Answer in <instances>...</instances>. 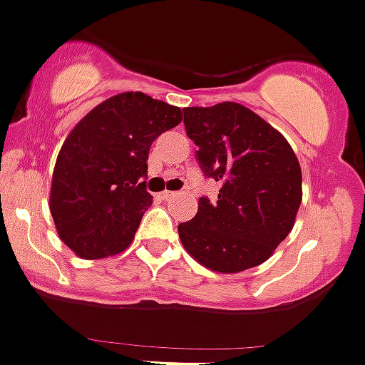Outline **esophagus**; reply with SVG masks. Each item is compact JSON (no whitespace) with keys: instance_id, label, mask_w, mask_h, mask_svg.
I'll use <instances>...</instances> for the list:
<instances>
[{"instance_id":"1","label":"esophagus","mask_w":365,"mask_h":365,"mask_svg":"<svg viewBox=\"0 0 365 365\" xmlns=\"http://www.w3.org/2000/svg\"><path fill=\"white\" fill-rule=\"evenodd\" d=\"M174 195H175V191L165 190V191H161V193H160V198H163V200H168V198H172Z\"/></svg>"}]
</instances>
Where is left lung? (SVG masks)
I'll use <instances>...</instances> for the list:
<instances>
[{"label": "left lung", "instance_id": "obj_1", "mask_svg": "<svg viewBox=\"0 0 365 365\" xmlns=\"http://www.w3.org/2000/svg\"><path fill=\"white\" fill-rule=\"evenodd\" d=\"M182 111L202 172L222 184L216 202L200 197L197 215L179 223L184 248L218 273L262 264L291 232L302 204L297 154L275 128L243 104Z\"/></svg>", "mask_w": 365, "mask_h": 365}]
</instances>
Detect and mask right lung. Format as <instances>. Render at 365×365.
I'll use <instances>...</instances> for the list:
<instances>
[{
  "label": "right lung",
  "mask_w": 365,
  "mask_h": 365,
  "mask_svg": "<svg viewBox=\"0 0 365 365\" xmlns=\"http://www.w3.org/2000/svg\"><path fill=\"white\" fill-rule=\"evenodd\" d=\"M181 120V108L124 92L72 129L56 158L49 209L76 255L103 259L129 247L153 204L145 187L150 145Z\"/></svg>",
  "instance_id": "add662e5"
}]
</instances>
